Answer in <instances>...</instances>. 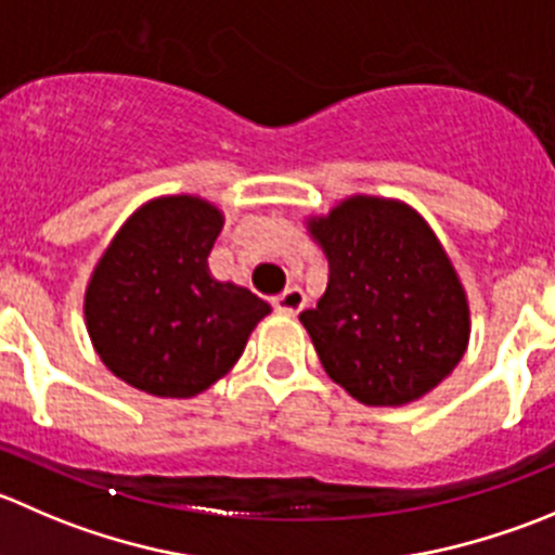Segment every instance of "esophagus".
Returning <instances> with one entry per match:
<instances>
[{
	"instance_id": "obj_1",
	"label": "esophagus",
	"mask_w": 555,
	"mask_h": 555,
	"mask_svg": "<svg viewBox=\"0 0 555 555\" xmlns=\"http://www.w3.org/2000/svg\"><path fill=\"white\" fill-rule=\"evenodd\" d=\"M273 309H276L279 314H287V317L300 314V311L306 309V293L300 287H289L287 293H282L276 300H273Z\"/></svg>"
}]
</instances>
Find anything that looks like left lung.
<instances>
[{"label": "left lung", "instance_id": "left-lung-1", "mask_svg": "<svg viewBox=\"0 0 555 555\" xmlns=\"http://www.w3.org/2000/svg\"><path fill=\"white\" fill-rule=\"evenodd\" d=\"M306 228L331 266L317 309L300 311L327 376L365 406L431 392L472 331L466 289L431 224L401 201L352 195Z\"/></svg>", "mask_w": 555, "mask_h": 555}]
</instances>
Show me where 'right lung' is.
<instances>
[{
    "instance_id": "add662e5",
    "label": "right lung",
    "mask_w": 555,
    "mask_h": 555,
    "mask_svg": "<svg viewBox=\"0 0 555 555\" xmlns=\"http://www.w3.org/2000/svg\"><path fill=\"white\" fill-rule=\"evenodd\" d=\"M224 217L197 195L154 197L113 235L83 298L102 363L159 398H192L222 379L271 306L217 282L208 255Z\"/></svg>"
}]
</instances>
